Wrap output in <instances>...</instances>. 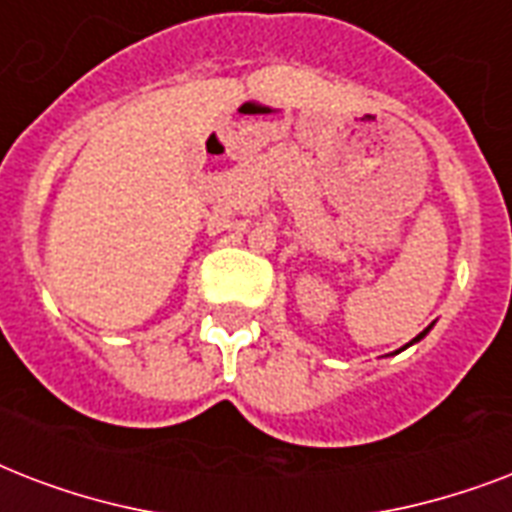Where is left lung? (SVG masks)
<instances>
[{
  "instance_id": "8db88e82",
  "label": "left lung",
  "mask_w": 512,
  "mask_h": 512,
  "mask_svg": "<svg viewBox=\"0 0 512 512\" xmlns=\"http://www.w3.org/2000/svg\"><path fill=\"white\" fill-rule=\"evenodd\" d=\"M430 328H433V326H427V328H425V331H422V334H419V336H414V339H411V342H408V344H414V342H419V339H422V336H427V331H430Z\"/></svg>"
}]
</instances>
